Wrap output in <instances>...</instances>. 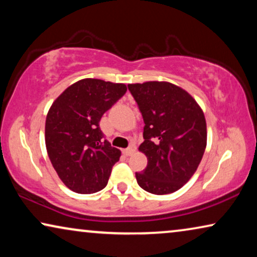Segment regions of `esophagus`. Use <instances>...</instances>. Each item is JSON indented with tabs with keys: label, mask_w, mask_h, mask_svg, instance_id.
Returning <instances> with one entry per match:
<instances>
[{
	"label": "esophagus",
	"mask_w": 257,
	"mask_h": 257,
	"mask_svg": "<svg viewBox=\"0 0 257 257\" xmlns=\"http://www.w3.org/2000/svg\"><path fill=\"white\" fill-rule=\"evenodd\" d=\"M135 151H136L135 146H130V147H127V149L122 150V153H124L125 156H131V154L135 153Z\"/></svg>",
	"instance_id": "1"
}]
</instances>
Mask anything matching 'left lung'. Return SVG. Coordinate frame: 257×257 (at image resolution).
Returning a JSON list of instances; mask_svg holds the SVG:
<instances>
[{
	"label": "left lung",
	"instance_id": "1",
	"mask_svg": "<svg viewBox=\"0 0 257 257\" xmlns=\"http://www.w3.org/2000/svg\"><path fill=\"white\" fill-rule=\"evenodd\" d=\"M144 122V143L139 151L147 167L136 173L137 182L156 195L180 189L198 170L207 145V125L202 108L182 87L151 80L128 84Z\"/></svg>",
	"mask_w": 257,
	"mask_h": 257
}]
</instances>
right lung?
<instances>
[{"instance_id": "1", "label": "right lung", "mask_w": 257, "mask_h": 257, "mask_svg": "<svg viewBox=\"0 0 257 257\" xmlns=\"http://www.w3.org/2000/svg\"><path fill=\"white\" fill-rule=\"evenodd\" d=\"M125 84L84 78L63 91L49 108L45 146L63 184L79 194L107 185L120 150L103 140L101 115L124 96Z\"/></svg>"}]
</instances>
